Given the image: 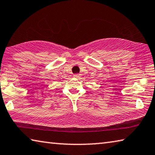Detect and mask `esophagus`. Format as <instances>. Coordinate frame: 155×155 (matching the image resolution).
<instances>
[{"instance_id":"1","label":"esophagus","mask_w":155,"mask_h":155,"mask_svg":"<svg viewBox=\"0 0 155 155\" xmlns=\"http://www.w3.org/2000/svg\"><path fill=\"white\" fill-rule=\"evenodd\" d=\"M74 78H78L81 77V74H74Z\"/></svg>"}]
</instances>
